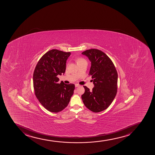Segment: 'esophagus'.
Segmentation results:
<instances>
[{"label": "esophagus", "instance_id": "1", "mask_svg": "<svg viewBox=\"0 0 155 155\" xmlns=\"http://www.w3.org/2000/svg\"><path fill=\"white\" fill-rule=\"evenodd\" d=\"M75 87H78L80 86V85L79 84H75Z\"/></svg>", "mask_w": 155, "mask_h": 155}]
</instances>
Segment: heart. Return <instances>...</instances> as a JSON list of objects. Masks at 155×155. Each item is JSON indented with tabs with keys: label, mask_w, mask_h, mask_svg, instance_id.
Returning <instances> with one entry per match:
<instances>
[{
	"label": "heart",
	"mask_w": 155,
	"mask_h": 155,
	"mask_svg": "<svg viewBox=\"0 0 155 155\" xmlns=\"http://www.w3.org/2000/svg\"><path fill=\"white\" fill-rule=\"evenodd\" d=\"M86 61L85 59H84L83 58H78V59L77 60V63H80V62H83V61Z\"/></svg>",
	"instance_id": "heart-1"
}]
</instances>
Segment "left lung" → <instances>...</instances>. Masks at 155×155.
Masks as SVG:
<instances>
[{
	"mask_svg": "<svg viewBox=\"0 0 155 155\" xmlns=\"http://www.w3.org/2000/svg\"><path fill=\"white\" fill-rule=\"evenodd\" d=\"M91 62L89 75L94 87L92 90L85 86L81 95L85 106L92 112H100L109 107L117 92L118 74L114 64L102 51L90 49L82 52Z\"/></svg>",
	"mask_w": 155,
	"mask_h": 155,
	"instance_id": "obj_1",
	"label": "left lung"
}]
</instances>
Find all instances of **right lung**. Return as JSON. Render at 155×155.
<instances>
[{
  "label": "right lung",
  "instance_id": "1",
  "mask_svg": "<svg viewBox=\"0 0 155 155\" xmlns=\"http://www.w3.org/2000/svg\"><path fill=\"white\" fill-rule=\"evenodd\" d=\"M70 52L58 49L47 51L38 62L33 74V86L36 97L46 109L58 113L68 106L75 85L58 83V75L64 74Z\"/></svg>",
  "mask_w": 155,
  "mask_h": 155
}]
</instances>
